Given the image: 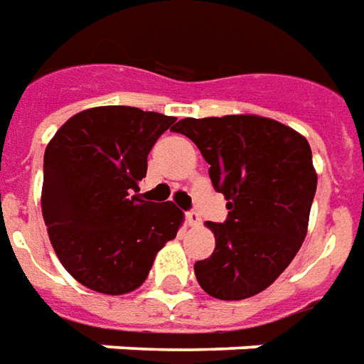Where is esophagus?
Masks as SVG:
<instances>
[{
	"mask_svg": "<svg viewBox=\"0 0 364 364\" xmlns=\"http://www.w3.org/2000/svg\"><path fill=\"white\" fill-rule=\"evenodd\" d=\"M186 221H188V225H192V228H198L200 223H202V218H200V213L196 210L192 211H188L186 213Z\"/></svg>",
	"mask_w": 364,
	"mask_h": 364,
	"instance_id": "34e87169",
	"label": "esophagus"
}]
</instances>
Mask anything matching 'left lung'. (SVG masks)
Here are the masks:
<instances>
[{
	"label": "left lung",
	"instance_id": "8db88e82",
	"mask_svg": "<svg viewBox=\"0 0 364 364\" xmlns=\"http://www.w3.org/2000/svg\"><path fill=\"white\" fill-rule=\"evenodd\" d=\"M172 131L194 141L211 184L228 200V219L208 221L215 249L194 264L198 282L219 300L262 292L308 233L318 174L306 136L259 115L186 117Z\"/></svg>",
	"mask_w": 364,
	"mask_h": 364
}]
</instances>
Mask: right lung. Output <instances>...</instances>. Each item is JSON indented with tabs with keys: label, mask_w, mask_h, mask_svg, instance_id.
<instances>
[{
	"label": "right lung",
	"mask_w": 364,
	"mask_h": 364,
	"mask_svg": "<svg viewBox=\"0 0 364 364\" xmlns=\"http://www.w3.org/2000/svg\"><path fill=\"white\" fill-rule=\"evenodd\" d=\"M176 117L129 105L72 115L45 151L43 218L63 267L90 290L133 292L184 213L146 202L139 182L146 156Z\"/></svg>",
	"instance_id": "1"
}]
</instances>
